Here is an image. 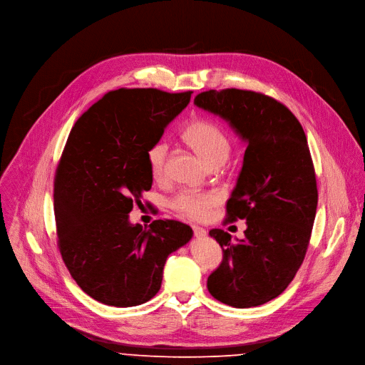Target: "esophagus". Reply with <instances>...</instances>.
I'll list each match as a JSON object with an SVG mask.
<instances>
[{"label": "esophagus", "instance_id": "1", "mask_svg": "<svg viewBox=\"0 0 365 365\" xmlns=\"http://www.w3.org/2000/svg\"><path fill=\"white\" fill-rule=\"evenodd\" d=\"M193 235L196 239H204L207 236V230L202 228V227H197V225H193Z\"/></svg>", "mask_w": 365, "mask_h": 365}]
</instances>
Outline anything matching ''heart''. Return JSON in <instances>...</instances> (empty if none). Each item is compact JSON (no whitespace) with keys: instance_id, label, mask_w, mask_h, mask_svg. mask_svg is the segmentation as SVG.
<instances>
[{"instance_id":"1","label":"heart","mask_w":365,"mask_h":365,"mask_svg":"<svg viewBox=\"0 0 365 365\" xmlns=\"http://www.w3.org/2000/svg\"><path fill=\"white\" fill-rule=\"evenodd\" d=\"M183 138L210 169L222 165L231 153V141L228 137L218 126L208 120L190 122L183 130ZM168 154L169 144L163 140L154 143L147 151L150 173L155 180H160L164 176ZM217 204H220V196L215 192L208 190H183L178 193L172 201L173 210L180 215L196 221L205 220Z\"/></svg>"}]
</instances>
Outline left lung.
<instances>
[{"instance_id": "left-lung-1", "label": "left lung", "mask_w": 365, "mask_h": 365, "mask_svg": "<svg viewBox=\"0 0 365 365\" xmlns=\"http://www.w3.org/2000/svg\"><path fill=\"white\" fill-rule=\"evenodd\" d=\"M193 103L220 116L247 144L243 168L227 202L230 221L246 220L245 239L224 230L210 236L222 262L208 277V291L236 309L278 297L304 260L317 208V186L302 123L275 98L225 88L197 94Z\"/></svg>"}]
</instances>
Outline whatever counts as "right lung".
Masks as SVG:
<instances>
[{
    "label": "right lung",
    "mask_w": 365,
    "mask_h": 365,
    "mask_svg": "<svg viewBox=\"0 0 365 365\" xmlns=\"http://www.w3.org/2000/svg\"><path fill=\"white\" fill-rule=\"evenodd\" d=\"M192 91L119 88L73 126L58 164L53 208L58 246L71 277L94 300L134 307L158 292L169 255L193 236L189 225L130 224L150 190L148 148L190 102Z\"/></svg>",
    "instance_id": "add662e5"
}]
</instances>
